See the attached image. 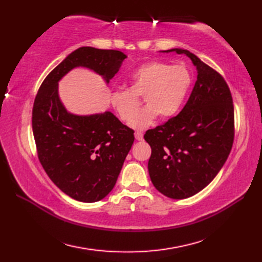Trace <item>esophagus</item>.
Here are the masks:
<instances>
[{
	"label": "esophagus",
	"mask_w": 262,
	"mask_h": 262,
	"mask_svg": "<svg viewBox=\"0 0 262 262\" xmlns=\"http://www.w3.org/2000/svg\"><path fill=\"white\" fill-rule=\"evenodd\" d=\"M134 137H136V139L138 140V141H141L142 139H143V133L142 132H136V134H134Z\"/></svg>",
	"instance_id": "1"
}]
</instances>
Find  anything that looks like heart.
I'll return each mask as SVG.
<instances>
[{"label": "heart", "instance_id": "obj_1", "mask_svg": "<svg viewBox=\"0 0 262 262\" xmlns=\"http://www.w3.org/2000/svg\"><path fill=\"white\" fill-rule=\"evenodd\" d=\"M129 90L115 91L110 102L123 121H130L142 96L147 105L135 116L130 126L143 130L157 115L169 118L176 115L192 84V74L185 66H171L161 61H150L137 68L129 75Z\"/></svg>", "mask_w": 262, "mask_h": 262}]
</instances>
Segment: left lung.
I'll list each match as a JSON object with an SVG mask.
<instances>
[{
    "label": "left lung",
    "instance_id": "1",
    "mask_svg": "<svg viewBox=\"0 0 262 262\" xmlns=\"http://www.w3.org/2000/svg\"><path fill=\"white\" fill-rule=\"evenodd\" d=\"M184 53L196 69V81L186 106L144 139L152 148L148 173L154 187L170 199L200 192L223 167L234 141V106L224 78L195 54Z\"/></svg>",
    "mask_w": 262,
    "mask_h": 262
}]
</instances>
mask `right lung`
<instances>
[{
    "instance_id": "add662e5",
    "label": "right lung",
    "mask_w": 262,
    "mask_h": 262,
    "mask_svg": "<svg viewBox=\"0 0 262 262\" xmlns=\"http://www.w3.org/2000/svg\"><path fill=\"white\" fill-rule=\"evenodd\" d=\"M125 58L118 50L81 47L51 71L35 98L31 122L39 161L53 184L74 200L96 202L112 191L134 132L110 112L85 116L68 112L59 96V82L73 69L86 68L108 84Z\"/></svg>"
}]
</instances>
